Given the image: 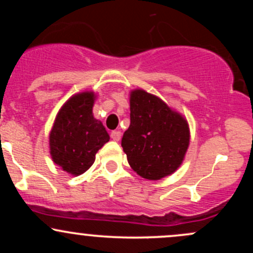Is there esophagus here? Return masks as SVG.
Returning <instances> with one entry per match:
<instances>
[{"mask_svg": "<svg viewBox=\"0 0 253 253\" xmlns=\"http://www.w3.org/2000/svg\"><path fill=\"white\" fill-rule=\"evenodd\" d=\"M110 138L114 141H119L121 139V132L120 130H113V132L110 133Z\"/></svg>", "mask_w": 253, "mask_h": 253, "instance_id": "obj_1", "label": "esophagus"}]
</instances>
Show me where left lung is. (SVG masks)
Wrapping results in <instances>:
<instances>
[{"label": "left lung", "instance_id": "obj_1", "mask_svg": "<svg viewBox=\"0 0 253 253\" xmlns=\"http://www.w3.org/2000/svg\"><path fill=\"white\" fill-rule=\"evenodd\" d=\"M130 124L121 146L138 175L161 179L175 172L189 145L187 121L144 90L130 94Z\"/></svg>", "mask_w": 253, "mask_h": 253}]
</instances>
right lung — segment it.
<instances>
[{
    "label": "right lung",
    "mask_w": 253,
    "mask_h": 253,
    "mask_svg": "<svg viewBox=\"0 0 253 253\" xmlns=\"http://www.w3.org/2000/svg\"><path fill=\"white\" fill-rule=\"evenodd\" d=\"M92 92L72 96L59 110L50 133L52 159L75 176L85 172L97 151L109 141L102 123L92 115Z\"/></svg>",
    "instance_id": "right-lung-1"
}]
</instances>
